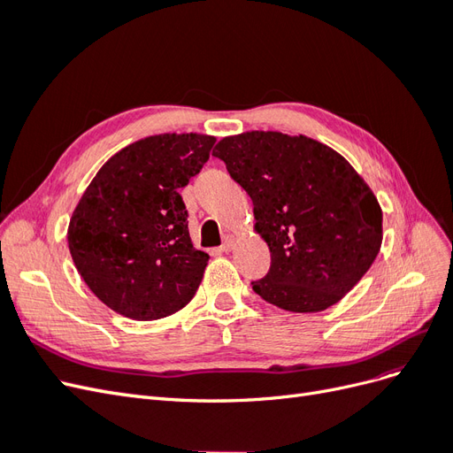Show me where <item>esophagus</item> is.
<instances>
[{"instance_id":"obj_1","label":"esophagus","mask_w":453,"mask_h":453,"mask_svg":"<svg viewBox=\"0 0 453 453\" xmlns=\"http://www.w3.org/2000/svg\"><path fill=\"white\" fill-rule=\"evenodd\" d=\"M234 236H225V242H223V245H221V250L223 251H232V250H234Z\"/></svg>"}]
</instances>
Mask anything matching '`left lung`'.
I'll list each match as a JSON object with an SVG mask.
<instances>
[{
  "label": "left lung",
  "instance_id": "obj_1",
  "mask_svg": "<svg viewBox=\"0 0 453 453\" xmlns=\"http://www.w3.org/2000/svg\"><path fill=\"white\" fill-rule=\"evenodd\" d=\"M213 157L253 200L270 272L253 291L287 311H323L344 298L381 248V208L351 164L308 135H226Z\"/></svg>",
  "mask_w": 453,
  "mask_h": 453
}]
</instances>
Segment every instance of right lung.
I'll use <instances>...</instances> for the list:
<instances>
[{"mask_svg": "<svg viewBox=\"0 0 453 453\" xmlns=\"http://www.w3.org/2000/svg\"><path fill=\"white\" fill-rule=\"evenodd\" d=\"M208 134H157L109 158L77 202L67 245L88 289L113 311L155 321L196 295L210 255L188 234L180 188L210 158Z\"/></svg>", "mask_w": 453, "mask_h": 453, "instance_id": "obj_1", "label": "right lung"}]
</instances>
